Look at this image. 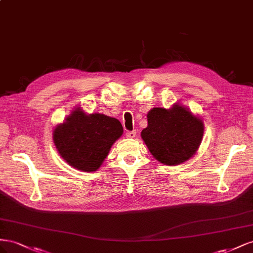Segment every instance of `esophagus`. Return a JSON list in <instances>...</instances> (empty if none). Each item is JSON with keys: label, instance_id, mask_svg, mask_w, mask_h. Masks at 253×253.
<instances>
[{"label": "esophagus", "instance_id": "esophagus-1", "mask_svg": "<svg viewBox=\"0 0 253 253\" xmlns=\"http://www.w3.org/2000/svg\"><path fill=\"white\" fill-rule=\"evenodd\" d=\"M125 135H126V138H128V139H133L134 136L136 135V132H135V130H133V131H127L125 133Z\"/></svg>", "mask_w": 253, "mask_h": 253}]
</instances>
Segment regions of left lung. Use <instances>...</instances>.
Wrapping results in <instances>:
<instances>
[{
  "label": "left lung",
  "mask_w": 253,
  "mask_h": 253,
  "mask_svg": "<svg viewBox=\"0 0 253 253\" xmlns=\"http://www.w3.org/2000/svg\"><path fill=\"white\" fill-rule=\"evenodd\" d=\"M148 126L141 138L157 161L179 165L195 156L203 141L205 125L189 108L176 103L169 109L156 107L147 113Z\"/></svg>",
  "instance_id": "obj_1"
}]
</instances>
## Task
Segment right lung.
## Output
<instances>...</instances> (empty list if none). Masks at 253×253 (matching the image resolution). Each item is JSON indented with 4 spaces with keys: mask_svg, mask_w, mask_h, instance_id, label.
Segmentation results:
<instances>
[{
    "mask_svg": "<svg viewBox=\"0 0 253 253\" xmlns=\"http://www.w3.org/2000/svg\"><path fill=\"white\" fill-rule=\"evenodd\" d=\"M123 134L119 120L103 113H85L75 107L53 131V141L70 167L91 172L103 164L115 141Z\"/></svg>",
    "mask_w": 253,
    "mask_h": 253,
    "instance_id": "right-lung-1",
    "label": "right lung"
}]
</instances>
